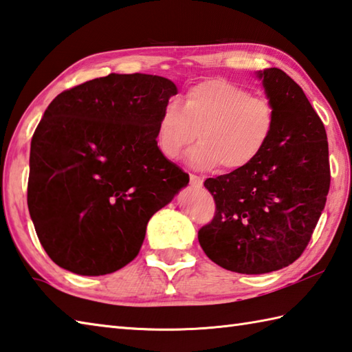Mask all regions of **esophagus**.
<instances>
[{"label": "esophagus", "instance_id": "1", "mask_svg": "<svg viewBox=\"0 0 352 352\" xmlns=\"http://www.w3.org/2000/svg\"><path fill=\"white\" fill-rule=\"evenodd\" d=\"M190 184L191 186H195V188H200V186L204 185V179L197 175H190Z\"/></svg>", "mask_w": 352, "mask_h": 352}]
</instances>
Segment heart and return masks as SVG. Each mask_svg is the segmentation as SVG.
I'll return each mask as SVG.
<instances>
[{
  "mask_svg": "<svg viewBox=\"0 0 352 352\" xmlns=\"http://www.w3.org/2000/svg\"><path fill=\"white\" fill-rule=\"evenodd\" d=\"M276 129V111L266 97L252 96L225 78H210L190 86L182 107L170 102L156 121V141L164 156L175 160L190 150V162L199 168L221 166L240 171L260 157Z\"/></svg>",
  "mask_w": 352,
  "mask_h": 352,
  "instance_id": "1",
  "label": "heart"
}]
</instances>
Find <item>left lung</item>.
<instances>
[{
    "mask_svg": "<svg viewBox=\"0 0 352 352\" xmlns=\"http://www.w3.org/2000/svg\"><path fill=\"white\" fill-rule=\"evenodd\" d=\"M258 77L275 106V133L252 166L206 179L216 214L197 234L211 261L246 275L279 270L302 255L331 181L325 127L302 88L279 68Z\"/></svg>",
    "mask_w": 352,
    "mask_h": 352,
    "instance_id": "8db88e82",
    "label": "left lung"
}]
</instances>
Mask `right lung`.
<instances>
[{
	"label": "right lung",
	"instance_id": "add662e5",
	"mask_svg": "<svg viewBox=\"0 0 352 352\" xmlns=\"http://www.w3.org/2000/svg\"><path fill=\"white\" fill-rule=\"evenodd\" d=\"M176 85L109 74L60 92L30 146L27 204L42 248L77 275L112 274L138 255L150 217L190 177L157 147Z\"/></svg>",
	"mask_w": 352,
	"mask_h": 352
}]
</instances>
